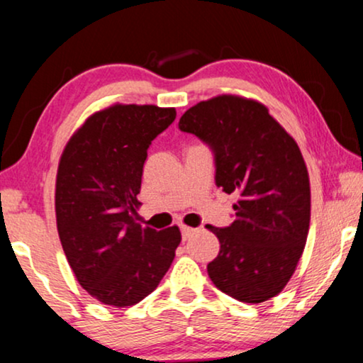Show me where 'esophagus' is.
Wrapping results in <instances>:
<instances>
[{
  "instance_id": "1",
  "label": "esophagus",
  "mask_w": 363,
  "mask_h": 363,
  "mask_svg": "<svg viewBox=\"0 0 363 363\" xmlns=\"http://www.w3.org/2000/svg\"><path fill=\"white\" fill-rule=\"evenodd\" d=\"M180 230H182L183 240H186L189 237H191V234H195V229H191V227H186V225H182Z\"/></svg>"
}]
</instances>
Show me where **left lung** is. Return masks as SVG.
<instances>
[{
  "instance_id": "1",
  "label": "left lung",
  "mask_w": 363,
  "mask_h": 363,
  "mask_svg": "<svg viewBox=\"0 0 363 363\" xmlns=\"http://www.w3.org/2000/svg\"><path fill=\"white\" fill-rule=\"evenodd\" d=\"M178 126L207 143L217 186L239 195L229 227L207 225L220 242L208 277L242 303L274 298L296 269L310 230V177L296 141L266 106L232 94L190 107Z\"/></svg>"
}]
</instances>
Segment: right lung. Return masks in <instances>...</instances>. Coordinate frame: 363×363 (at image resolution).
<instances>
[{
    "instance_id": "add662e5",
    "label": "right lung",
    "mask_w": 363,
    "mask_h": 363,
    "mask_svg": "<svg viewBox=\"0 0 363 363\" xmlns=\"http://www.w3.org/2000/svg\"><path fill=\"white\" fill-rule=\"evenodd\" d=\"M174 118V107L109 106L89 116L58 161V237L79 284L104 305L153 293L182 242L177 225L158 232L134 218L147 147Z\"/></svg>"
}]
</instances>
